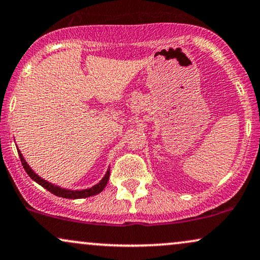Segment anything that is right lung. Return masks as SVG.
<instances>
[{
	"label": "right lung",
	"mask_w": 260,
	"mask_h": 260,
	"mask_svg": "<svg viewBox=\"0 0 260 260\" xmlns=\"http://www.w3.org/2000/svg\"><path fill=\"white\" fill-rule=\"evenodd\" d=\"M18 153L19 157H20V160L22 163V167H24L25 172L28 174V176L31 177L34 181L39 183L42 187H44L45 189H48L49 192H51L52 194L57 196V197H62V198H67V199H81V198H87V197H92L96 196L98 193H101L102 190L106 188L108 181H109V176H110V169H108V172L106 175H104L103 179L101 180L97 185H94L93 187L87 189H81V190H71V189H66V188H61L60 186L52 185V183L45 181L44 179L39 177L37 174H36L34 170L29 168V166L26 162L24 157H22V153L20 152V150L18 149Z\"/></svg>",
	"instance_id": "right-lung-1"
}]
</instances>
